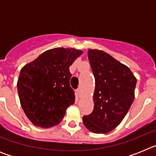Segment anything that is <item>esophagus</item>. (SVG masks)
<instances>
[{
  "label": "esophagus",
  "instance_id": "obj_1",
  "mask_svg": "<svg viewBox=\"0 0 156 156\" xmlns=\"http://www.w3.org/2000/svg\"><path fill=\"white\" fill-rule=\"evenodd\" d=\"M76 94L78 97H81L82 96V91H81V89L80 88H78V89H76Z\"/></svg>",
  "mask_w": 156,
  "mask_h": 156
}]
</instances>
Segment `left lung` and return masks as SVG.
I'll use <instances>...</instances> for the list:
<instances>
[{
    "label": "left lung",
    "mask_w": 156,
    "mask_h": 156,
    "mask_svg": "<svg viewBox=\"0 0 156 156\" xmlns=\"http://www.w3.org/2000/svg\"><path fill=\"white\" fill-rule=\"evenodd\" d=\"M95 79L94 110L83 122L95 133H106L122 122L134 99L137 79L127 66L103 51L88 50Z\"/></svg>",
    "instance_id": "left-lung-1"
}]
</instances>
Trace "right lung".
<instances>
[{"instance_id": "1", "label": "right lung", "mask_w": 156, "mask_h": 156, "mask_svg": "<svg viewBox=\"0 0 156 156\" xmlns=\"http://www.w3.org/2000/svg\"><path fill=\"white\" fill-rule=\"evenodd\" d=\"M83 53L74 48H54L42 53L20 71L17 83L21 106L35 126L58 124L75 102L69 66Z\"/></svg>"}]
</instances>
